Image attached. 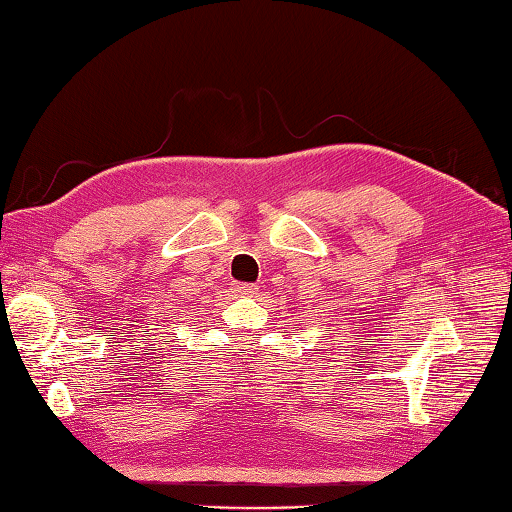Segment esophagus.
Masks as SVG:
<instances>
[{"instance_id":"esophagus-1","label":"esophagus","mask_w":512,"mask_h":512,"mask_svg":"<svg viewBox=\"0 0 512 512\" xmlns=\"http://www.w3.org/2000/svg\"><path fill=\"white\" fill-rule=\"evenodd\" d=\"M233 290H236L238 294H242V297H251V294H256L258 288H256L254 283H238Z\"/></svg>"}]
</instances>
